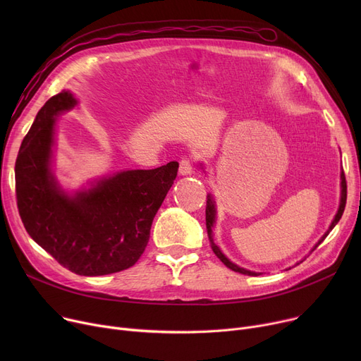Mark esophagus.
<instances>
[{"label": "esophagus", "mask_w": 361, "mask_h": 361, "mask_svg": "<svg viewBox=\"0 0 361 361\" xmlns=\"http://www.w3.org/2000/svg\"><path fill=\"white\" fill-rule=\"evenodd\" d=\"M192 173H193V162H192V159L183 158L180 161V174L188 176V174H192Z\"/></svg>", "instance_id": "34e87169"}]
</instances>
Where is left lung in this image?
Wrapping results in <instances>:
<instances>
[{"instance_id": "obj_1", "label": "left lung", "mask_w": 361, "mask_h": 361, "mask_svg": "<svg viewBox=\"0 0 361 361\" xmlns=\"http://www.w3.org/2000/svg\"><path fill=\"white\" fill-rule=\"evenodd\" d=\"M341 187H343V190H341V203H339L338 214L335 215V219L332 221L328 233L319 240V243L316 244V247H317V245H319L322 241H324V240L326 238V235L331 233V230L338 224V221L341 219V216H343V214H344L345 203H347V181H345V174H344V173L341 174ZM214 222H215V204H214L212 197L207 196V200H206V228H207V234H209V241H211V247H212L214 253L219 257V260L225 264V267H228V268L233 269L234 272H240V274H243V275H250V276H257V275H260V274H256V272H252V271H247V269H243V268L237 267V264H234L233 262H230L228 259H226V257L222 255V252L219 250V247H218V245H216V244L214 243V240H212V226H214ZM316 247H314V249H316ZM314 249H313V250H314Z\"/></svg>"}]
</instances>
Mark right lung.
<instances>
[{
  "label": "right lung",
  "instance_id": "add662e5",
  "mask_svg": "<svg viewBox=\"0 0 361 361\" xmlns=\"http://www.w3.org/2000/svg\"><path fill=\"white\" fill-rule=\"evenodd\" d=\"M75 105L70 92L49 98L25 136L16 159V199L27 234L61 267L85 276L128 269L145 252L150 226L178 162L123 171L70 197L49 162L55 116Z\"/></svg>",
  "mask_w": 361,
  "mask_h": 361
}]
</instances>
